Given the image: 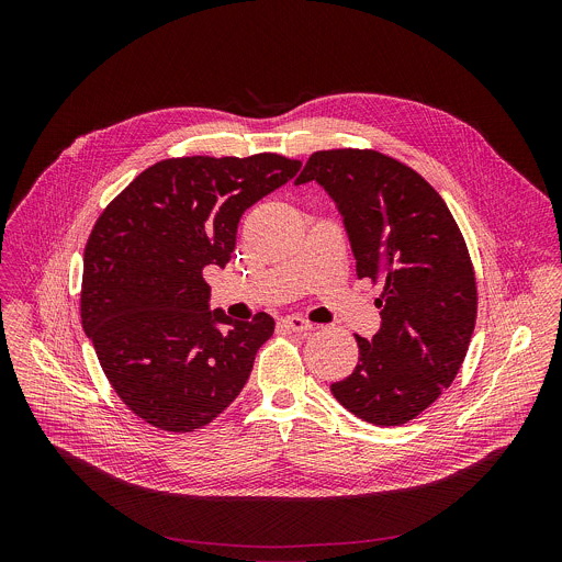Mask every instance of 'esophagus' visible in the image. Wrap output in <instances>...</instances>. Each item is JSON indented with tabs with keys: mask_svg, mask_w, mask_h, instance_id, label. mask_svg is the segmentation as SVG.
<instances>
[{
	"mask_svg": "<svg viewBox=\"0 0 562 562\" xmlns=\"http://www.w3.org/2000/svg\"><path fill=\"white\" fill-rule=\"evenodd\" d=\"M280 327L286 329V331H293V334H306L313 329V325L308 323V319L300 317V315H286L280 319Z\"/></svg>",
	"mask_w": 562,
	"mask_h": 562,
	"instance_id": "1",
	"label": "esophagus"
}]
</instances>
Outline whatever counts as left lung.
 Returning <instances> with one entry per match:
<instances>
[{
	"label": "left lung",
	"mask_w": 562,
	"mask_h": 562,
	"mask_svg": "<svg viewBox=\"0 0 562 562\" xmlns=\"http://www.w3.org/2000/svg\"><path fill=\"white\" fill-rule=\"evenodd\" d=\"M311 180L342 213L358 278L382 284L380 331L356 336L358 364L331 393L371 425H405L453 382L471 342L477 289L464 237L420 173L373 148L313 153L295 184Z\"/></svg>",
	"instance_id": "left-lung-1"
}]
</instances>
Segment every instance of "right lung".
<instances>
[{"label":"right lung","mask_w":562,"mask_h":562,"mask_svg":"<svg viewBox=\"0 0 562 562\" xmlns=\"http://www.w3.org/2000/svg\"><path fill=\"white\" fill-rule=\"evenodd\" d=\"M300 159L171 157L142 171L98 217L85 249L82 327L122 403L189 434L247 384L276 323L209 308L204 269L226 267L243 213L286 184Z\"/></svg>","instance_id":"1"}]
</instances>
